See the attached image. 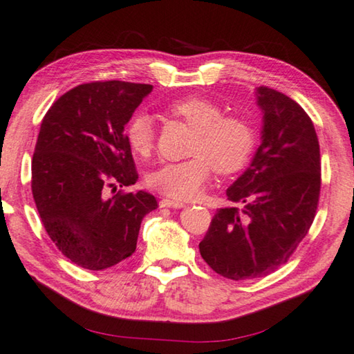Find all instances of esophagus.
I'll return each instance as SVG.
<instances>
[{
    "mask_svg": "<svg viewBox=\"0 0 354 354\" xmlns=\"http://www.w3.org/2000/svg\"><path fill=\"white\" fill-rule=\"evenodd\" d=\"M186 205L183 202H178V200H170V198H163L160 200V208H184Z\"/></svg>",
    "mask_w": 354,
    "mask_h": 354,
    "instance_id": "obj_1",
    "label": "esophagus"
}]
</instances>
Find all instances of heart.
Segmentation results:
<instances>
[{"mask_svg": "<svg viewBox=\"0 0 354 354\" xmlns=\"http://www.w3.org/2000/svg\"><path fill=\"white\" fill-rule=\"evenodd\" d=\"M170 113L195 130L189 154L183 162L162 163L147 176V184L167 197L192 200L203 191L213 168L219 175L240 171L256 147V130L240 115H224L218 103L203 97H187L170 104ZM125 141L138 157H147L156 141L151 118L136 113L125 125Z\"/></svg>", "mask_w": 354, "mask_h": 354, "instance_id": "heart-1", "label": "heart"}]
</instances>
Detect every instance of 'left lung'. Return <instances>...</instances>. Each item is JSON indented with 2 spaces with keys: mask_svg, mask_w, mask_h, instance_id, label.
<instances>
[{
  "mask_svg": "<svg viewBox=\"0 0 354 354\" xmlns=\"http://www.w3.org/2000/svg\"><path fill=\"white\" fill-rule=\"evenodd\" d=\"M261 146L227 189L200 254L229 279L270 275L295 251L315 219L321 189L319 143L308 114L286 95L256 88Z\"/></svg>",
  "mask_w": 354,
  "mask_h": 354,
  "instance_id": "obj_1",
  "label": "left lung"
}]
</instances>
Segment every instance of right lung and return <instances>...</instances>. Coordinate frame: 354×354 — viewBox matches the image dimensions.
Instances as JSON below:
<instances>
[{
    "label": "right lung",
    "mask_w": 354,
    "mask_h": 354,
    "mask_svg": "<svg viewBox=\"0 0 354 354\" xmlns=\"http://www.w3.org/2000/svg\"><path fill=\"white\" fill-rule=\"evenodd\" d=\"M151 92L149 84H81L42 119L31 191L47 235L82 268L103 270L133 254L141 221L157 208L145 191L108 197V189L138 181L124 127Z\"/></svg>",
    "instance_id": "add662e5"
}]
</instances>
